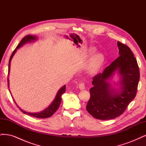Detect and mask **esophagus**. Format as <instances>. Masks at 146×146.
<instances>
[{
  "mask_svg": "<svg viewBox=\"0 0 146 146\" xmlns=\"http://www.w3.org/2000/svg\"><path fill=\"white\" fill-rule=\"evenodd\" d=\"M79 88L81 90H85V84L84 82H81L80 84H79Z\"/></svg>",
  "mask_w": 146,
  "mask_h": 146,
  "instance_id": "obj_1",
  "label": "esophagus"
}]
</instances>
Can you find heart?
Wrapping results in <instances>:
<instances>
[{
    "mask_svg": "<svg viewBox=\"0 0 146 146\" xmlns=\"http://www.w3.org/2000/svg\"><path fill=\"white\" fill-rule=\"evenodd\" d=\"M94 52V50L93 49H91L90 55H92ZM104 56L102 54H98L92 56L89 65V68H88L90 73L94 74L98 72L101 66L104 64Z\"/></svg>",
    "mask_w": 146,
    "mask_h": 146,
    "instance_id": "b5f03b06",
    "label": "heart"
}]
</instances>
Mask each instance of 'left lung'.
Listing matches in <instances>:
<instances>
[{
    "mask_svg": "<svg viewBox=\"0 0 146 146\" xmlns=\"http://www.w3.org/2000/svg\"><path fill=\"white\" fill-rule=\"evenodd\" d=\"M120 55L106 68L102 73L96 75L90 90V99L86 110L91 116L101 120H109L121 116L137 93L139 70L136 59L129 47L117 41ZM118 70L121 77V91L115 92L106 80Z\"/></svg>",
    "mask_w": 146,
    "mask_h": 146,
    "instance_id": "obj_1",
    "label": "left lung"
}]
</instances>
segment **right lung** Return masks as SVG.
Here are the masks:
<instances>
[{"label": "right lung", "instance_id": "right-lung-1", "mask_svg": "<svg viewBox=\"0 0 146 146\" xmlns=\"http://www.w3.org/2000/svg\"><path fill=\"white\" fill-rule=\"evenodd\" d=\"M35 39H36V36H32V35H27V36H25L24 38H23V39H22V40L21 41V42H19V44L17 45V46L16 47V48H15V50L13 51V52L12 53V54L10 56V60H9V64H8V73H9V72H10L11 60L12 59V57L15 54L16 50L19 47H20L21 46H23L24 44H25L26 42H30V41H32V40L33 41L35 40ZM8 86H9V82H8ZM65 91H66V85L61 88V89L58 91V92H57L56 96L55 97L54 100L52 102V103L51 104V105L49 106V107H47L46 110H43L42 111H41L40 113H28V112H26V111H24V110H21L19 107H18V108H19V110H21L22 112L24 113V114H28V115H29V116H32L33 117H38V118H42H42L49 117L51 116H52L53 114L55 113V112L56 111V110L58 109V108L60 107V105L61 104V96L63 95L64 92H65Z\"/></svg>", "mask_w": 146, "mask_h": 146}]
</instances>
